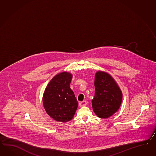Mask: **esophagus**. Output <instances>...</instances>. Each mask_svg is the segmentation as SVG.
<instances>
[{
  "label": "esophagus",
  "instance_id": "obj_1",
  "mask_svg": "<svg viewBox=\"0 0 156 156\" xmlns=\"http://www.w3.org/2000/svg\"><path fill=\"white\" fill-rule=\"evenodd\" d=\"M86 104H87V101H80L79 103V105L80 107H82V106H86Z\"/></svg>",
  "mask_w": 156,
  "mask_h": 156
}]
</instances>
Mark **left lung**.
I'll return each instance as SVG.
<instances>
[{"mask_svg":"<svg viewBox=\"0 0 156 156\" xmlns=\"http://www.w3.org/2000/svg\"><path fill=\"white\" fill-rule=\"evenodd\" d=\"M95 87V96L92 100L93 110L99 118H109L121 106V91L112 76L103 72L96 73Z\"/></svg>","mask_w":156,"mask_h":156,"instance_id":"1","label":"left lung"}]
</instances>
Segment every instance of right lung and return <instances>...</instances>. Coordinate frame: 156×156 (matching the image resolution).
Listing matches in <instances>:
<instances>
[{"label": "right lung", "instance_id": "add662e5", "mask_svg": "<svg viewBox=\"0 0 156 156\" xmlns=\"http://www.w3.org/2000/svg\"><path fill=\"white\" fill-rule=\"evenodd\" d=\"M70 73L62 72L54 76L44 92L43 103L47 113L55 120L66 122L72 119L78 103L70 87Z\"/></svg>", "mask_w": 156, "mask_h": 156}]
</instances>
